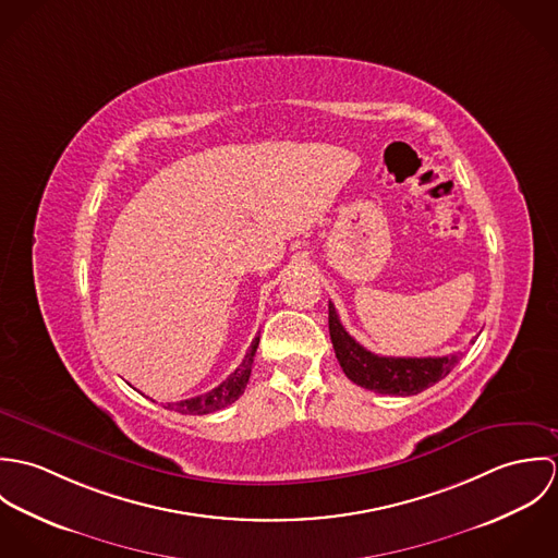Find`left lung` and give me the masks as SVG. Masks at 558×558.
I'll use <instances>...</instances> for the list:
<instances>
[{"label":"left lung","mask_w":558,"mask_h":558,"mask_svg":"<svg viewBox=\"0 0 558 558\" xmlns=\"http://www.w3.org/2000/svg\"><path fill=\"white\" fill-rule=\"evenodd\" d=\"M328 332L343 374L354 385L383 396H416L442 380L462 356L460 352L425 359L378 356L348 335L332 303H328Z\"/></svg>","instance_id":"8db88e82"}]
</instances>
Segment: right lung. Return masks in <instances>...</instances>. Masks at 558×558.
Listing matches in <instances>:
<instances>
[{
  "label": "right lung",
  "mask_w": 558,
  "mask_h": 558,
  "mask_svg": "<svg viewBox=\"0 0 558 558\" xmlns=\"http://www.w3.org/2000/svg\"><path fill=\"white\" fill-rule=\"evenodd\" d=\"M259 345V337H255L251 341L248 352L244 354L242 363L234 369V374H230L219 387H215L213 391L197 396V398L184 399V401H175V403H167L165 408L182 412V414H210L217 412L221 408H228L230 403H234L236 399L244 393L248 376H251V365H253V356L257 352Z\"/></svg>",
  "instance_id": "obj_1"
}]
</instances>
